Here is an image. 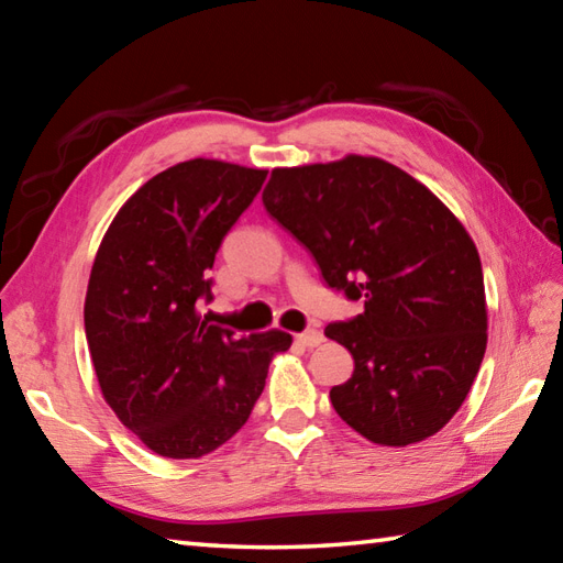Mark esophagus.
<instances>
[{
	"label": "esophagus",
	"mask_w": 563,
	"mask_h": 563,
	"mask_svg": "<svg viewBox=\"0 0 563 563\" xmlns=\"http://www.w3.org/2000/svg\"><path fill=\"white\" fill-rule=\"evenodd\" d=\"M295 341L305 345V349H317L319 343H324V333H321L319 329H307L302 333H297Z\"/></svg>",
	"instance_id": "34e87169"
}]
</instances>
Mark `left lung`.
<instances>
[{
    "label": "left lung",
    "instance_id": "left-lung-1",
    "mask_svg": "<svg viewBox=\"0 0 563 563\" xmlns=\"http://www.w3.org/2000/svg\"><path fill=\"white\" fill-rule=\"evenodd\" d=\"M263 206L331 290L363 302L324 329L355 363L329 391L336 413L377 445L435 435L486 351L482 261L460 220L399 166L357 154L273 169Z\"/></svg>",
    "mask_w": 563,
    "mask_h": 563
}]
</instances>
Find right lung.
I'll return each mask as SVG.
<instances>
[{
  "instance_id": "obj_1",
  "label": "right lung",
  "mask_w": 563,
  "mask_h": 563,
  "mask_svg": "<svg viewBox=\"0 0 563 563\" xmlns=\"http://www.w3.org/2000/svg\"><path fill=\"white\" fill-rule=\"evenodd\" d=\"M268 172L190 159L157 174L115 214L93 258L84 329L103 399L145 445L196 460L242 428L271 357L292 336L202 319L208 271Z\"/></svg>"
}]
</instances>
